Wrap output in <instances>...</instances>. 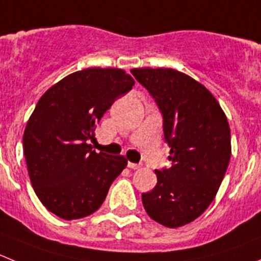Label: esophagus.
<instances>
[{
    "label": "esophagus",
    "mask_w": 261,
    "mask_h": 261,
    "mask_svg": "<svg viewBox=\"0 0 261 261\" xmlns=\"http://www.w3.org/2000/svg\"><path fill=\"white\" fill-rule=\"evenodd\" d=\"M141 164H136V163H130V161H128V168L129 169H140L141 168Z\"/></svg>",
    "instance_id": "1"
}]
</instances>
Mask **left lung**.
<instances>
[{
    "instance_id": "left-lung-1",
    "label": "left lung",
    "mask_w": 261,
    "mask_h": 261,
    "mask_svg": "<svg viewBox=\"0 0 261 261\" xmlns=\"http://www.w3.org/2000/svg\"><path fill=\"white\" fill-rule=\"evenodd\" d=\"M163 115L170 147L169 169L155 170L158 183L142 193L146 213L155 222L178 228L207 209L227 172L230 129L214 96L195 79L174 69H132Z\"/></svg>"
}]
</instances>
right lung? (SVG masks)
I'll return each mask as SVG.
<instances>
[{
  "instance_id": "add662e5",
  "label": "right lung",
  "mask_w": 261,
  "mask_h": 261,
  "mask_svg": "<svg viewBox=\"0 0 261 261\" xmlns=\"http://www.w3.org/2000/svg\"><path fill=\"white\" fill-rule=\"evenodd\" d=\"M133 86L135 79L121 69L88 68L65 76L39 98L23 146L34 192L48 212L81 219L102 205L128 161L97 153L88 141L114 101Z\"/></svg>"
}]
</instances>
